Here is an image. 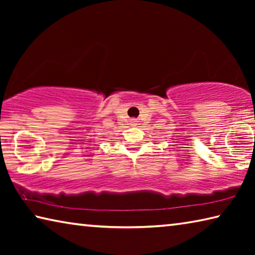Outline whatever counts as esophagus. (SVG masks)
<instances>
[{
	"label": "esophagus",
	"mask_w": 255,
	"mask_h": 255,
	"mask_svg": "<svg viewBox=\"0 0 255 255\" xmlns=\"http://www.w3.org/2000/svg\"><path fill=\"white\" fill-rule=\"evenodd\" d=\"M131 124L135 125V124H136V120H135V119H131Z\"/></svg>",
	"instance_id": "34e87169"
}]
</instances>
